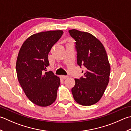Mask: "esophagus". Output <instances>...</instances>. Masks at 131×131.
<instances>
[{
  "instance_id": "34e87169",
  "label": "esophagus",
  "mask_w": 131,
  "mask_h": 131,
  "mask_svg": "<svg viewBox=\"0 0 131 131\" xmlns=\"http://www.w3.org/2000/svg\"><path fill=\"white\" fill-rule=\"evenodd\" d=\"M60 77H61V78L63 79H66V78H68V76H67V75H61V76H60Z\"/></svg>"
}]
</instances>
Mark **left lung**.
<instances>
[{"label":"left lung","instance_id":"obj_1","mask_svg":"<svg viewBox=\"0 0 131 131\" xmlns=\"http://www.w3.org/2000/svg\"><path fill=\"white\" fill-rule=\"evenodd\" d=\"M69 32L75 40L78 65L86 69L83 77L75 79L71 92L78 103L91 106L101 99L108 85L111 70L108 57L103 44L93 35L77 29Z\"/></svg>","mask_w":131,"mask_h":131}]
</instances>
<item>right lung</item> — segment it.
Listing matches in <instances>:
<instances>
[{
    "mask_svg": "<svg viewBox=\"0 0 131 131\" xmlns=\"http://www.w3.org/2000/svg\"><path fill=\"white\" fill-rule=\"evenodd\" d=\"M63 33L61 30H49L30 36L18 54V81L28 99L37 106H50L57 98L60 79L52 71H46L49 65L48 54Z\"/></svg>",
    "mask_w": 131,
    "mask_h": 131,
    "instance_id": "right-lung-1",
    "label": "right lung"
}]
</instances>
